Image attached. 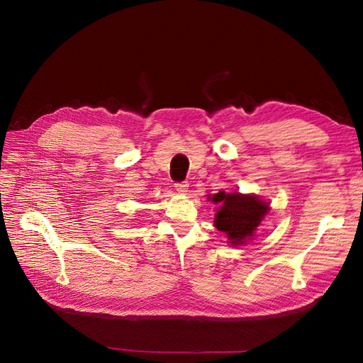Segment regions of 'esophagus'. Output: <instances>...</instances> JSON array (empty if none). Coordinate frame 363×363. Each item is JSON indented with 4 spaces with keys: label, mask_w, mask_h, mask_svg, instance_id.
<instances>
[{
    "label": "esophagus",
    "mask_w": 363,
    "mask_h": 363,
    "mask_svg": "<svg viewBox=\"0 0 363 363\" xmlns=\"http://www.w3.org/2000/svg\"><path fill=\"white\" fill-rule=\"evenodd\" d=\"M174 188H175V191L180 192V194H186V192H188L189 183L188 182H179V183L174 184Z\"/></svg>",
    "instance_id": "obj_1"
}]
</instances>
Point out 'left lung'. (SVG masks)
<instances>
[{
	"mask_svg": "<svg viewBox=\"0 0 363 363\" xmlns=\"http://www.w3.org/2000/svg\"><path fill=\"white\" fill-rule=\"evenodd\" d=\"M212 201L219 204L215 227L227 235L232 245H244L255 236L262 219L269 212V204L256 195L221 191L212 196Z\"/></svg>",
	"mask_w": 363,
	"mask_h": 363,
	"instance_id": "1",
	"label": "left lung"
}]
</instances>
